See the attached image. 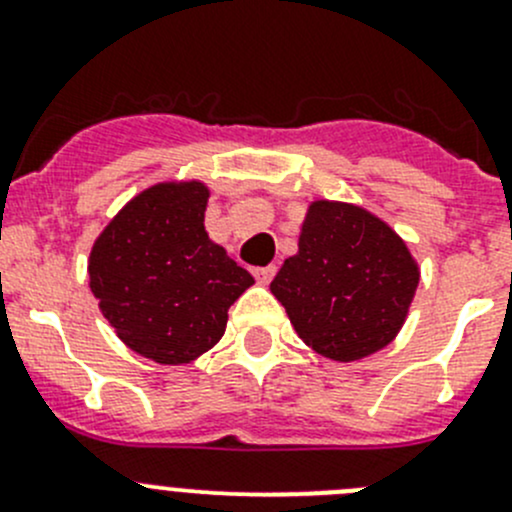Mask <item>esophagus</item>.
<instances>
[{"label": "esophagus", "instance_id": "obj_1", "mask_svg": "<svg viewBox=\"0 0 512 512\" xmlns=\"http://www.w3.org/2000/svg\"><path fill=\"white\" fill-rule=\"evenodd\" d=\"M275 272H277L275 265H267V267H255V270H252V275H255L262 285H267V282L275 277Z\"/></svg>", "mask_w": 512, "mask_h": 512}]
</instances>
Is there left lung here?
I'll list each match as a JSON object with an SVG mask.
<instances>
[{"label": "left lung", "instance_id": "left-lung-1", "mask_svg": "<svg viewBox=\"0 0 512 512\" xmlns=\"http://www.w3.org/2000/svg\"><path fill=\"white\" fill-rule=\"evenodd\" d=\"M416 287L418 267L404 240L366 210L329 200L309 205L299 252L270 285L299 337L334 361L384 349Z\"/></svg>", "mask_w": 512, "mask_h": 512}]
</instances>
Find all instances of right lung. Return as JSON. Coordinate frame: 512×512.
Listing matches in <instances>:
<instances>
[{
  "label": "right lung",
  "instance_id": "add662e5",
  "mask_svg": "<svg viewBox=\"0 0 512 512\" xmlns=\"http://www.w3.org/2000/svg\"><path fill=\"white\" fill-rule=\"evenodd\" d=\"M208 188L160 183L131 200L96 240L91 292L118 337L158 364H185L225 334L252 275L205 232Z\"/></svg>",
  "mask_w": 512,
  "mask_h": 512
}]
</instances>
